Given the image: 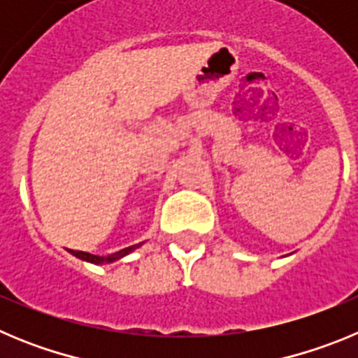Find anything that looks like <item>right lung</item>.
Wrapping results in <instances>:
<instances>
[{
	"instance_id": "right-lung-1",
	"label": "right lung",
	"mask_w": 358,
	"mask_h": 358,
	"mask_svg": "<svg viewBox=\"0 0 358 358\" xmlns=\"http://www.w3.org/2000/svg\"><path fill=\"white\" fill-rule=\"evenodd\" d=\"M140 245H141V243H136V245L125 248V249H122V251H118V252H113V255H109V256H96V255H91V252L73 251V249H68V252H71L73 256H77V258H80V260H84V262H90V264L100 265V264H113V262L120 260V258H123V256H127L129 252H132L134 249L140 248Z\"/></svg>"
}]
</instances>
